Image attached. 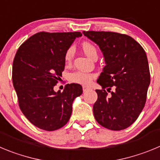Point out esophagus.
I'll return each mask as SVG.
<instances>
[{
    "mask_svg": "<svg viewBox=\"0 0 160 160\" xmlns=\"http://www.w3.org/2000/svg\"><path fill=\"white\" fill-rule=\"evenodd\" d=\"M82 89H83V92H84V93H85V92L87 91V90H89V89H90V88H89V87H86V86H83Z\"/></svg>",
    "mask_w": 160,
    "mask_h": 160,
    "instance_id": "obj_1",
    "label": "esophagus"
}]
</instances>
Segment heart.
Wrapping results in <instances>:
<instances>
[{"label": "heart", "instance_id": "heart-1", "mask_svg": "<svg viewBox=\"0 0 160 160\" xmlns=\"http://www.w3.org/2000/svg\"><path fill=\"white\" fill-rule=\"evenodd\" d=\"M82 49L86 56L93 59L94 57H98V51L97 48L90 42H84L82 44ZM73 57V49L72 48H70L66 51L65 55H64V59L67 63L71 61ZM93 74L90 73L83 72V71H74V72L70 73L68 76L69 81L73 83H77V84L81 85H88L90 82L91 79L93 78Z\"/></svg>", "mask_w": 160, "mask_h": 160}]
</instances>
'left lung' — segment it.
Masks as SVG:
<instances>
[{
	"mask_svg": "<svg viewBox=\"0 0 160 160\" xmlns=\"http://www.w3.org/2000/svg\"><path fill=\"white\" fill-rule=\"evenodd\" d=\"M83 34L98 45L105 62L97 81L102 90H96L95 119L108 129H124L138 118L146 102L150 84L146 53L127 35L93 31Z\"/></svg>",
	"mask_w": 160,
	"mask_h": 160,
	"instance_id": "left-lung-1",
	"label": "left lung"
}]
</instances>
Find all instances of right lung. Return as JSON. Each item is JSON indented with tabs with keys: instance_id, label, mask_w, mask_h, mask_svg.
Returning a JSON list of instances; mask_svg holds the SVG:
<instances>
[{
	"instance_id": "add662e5",
	"label": "right lung",
	"mask_w": 160,
	"mask_h": 160,
	"mask_svg": "<svg viewBox=\"0 0 160 160\" xmlns=\"http://www.w3.org/2000/svg\"><path fill=\"white\" fill-rule=\"evenodd\" d=\"M81 32H39L21 44L12 64V82L20 108L40 129L55 131L68 122L72 104L82 93L77 83L67 84L61 93L54 86L65 67L66 51Z\"/></svg>"
}]
</instances>
